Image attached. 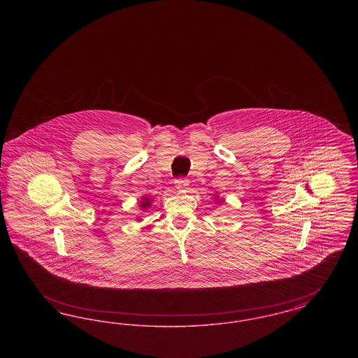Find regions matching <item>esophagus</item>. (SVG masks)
<instances>
[{
    "label": "esophagus",
    "instance_id": "1",
    "mask_svg": "<svg viewBox=\"0 0 358 358\" xmlns=\"http://www.w3.org/2000/svg\"><path fill=\"white\" fill-rule=\"evenodd\" d=\"M174 184H176V189H178V190H185L187 189V185H189V181H187V178H177L176 181H174Z\"/></svg>",
    "mask_w": 358,
    "mask_h": 358
}]
</instances>
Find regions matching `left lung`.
I'll list each match as a JSON object with an SVG mask.
<instances>
[{
    "instance_id": "left-lung-1",
    "label": "left lung",
    "mask_w": 358,
    "mask_h": 358,
    "mask_svg": "<svg viewBox=\"0 0 358 358\" xmlns=\"http://www.w3.org/2000/svg\"><path fill=\"white\" fill-rule=\"evenodd\" d=\"M217 203H219V201H217Z\"/></svg>"
}]
</instances>
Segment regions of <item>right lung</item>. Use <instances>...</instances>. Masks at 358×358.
Instances as JSON below:
<instances>
[{"instance_id": "add662e5", "label": "right lung", "mask_w": 358, "mask_h": 358, "mask_svg": "<svg viewBox=\"0 0 358 358\" xmlns=\"http://www.w3.org/2000/svg\"><path fill=\"white\" fill-rule=\"evenodd\" d=\"M149 206H150V199L146 197V196H143V197H142V201H141V208H142V209H146V208H149Z\"/></svg>"}]
</instances>
